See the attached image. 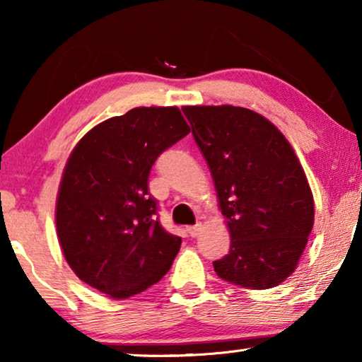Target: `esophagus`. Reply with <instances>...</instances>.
<instances>
[{
	"instance_id": "34e87169",
	"label": "esophagus",
	"mask_w": 362,
	"mask_h": 362,
	"mask_svg": "<svg viewBox=\"0 0 362 362\" xmlns=\"http://www.w3.org/2000/svg\"><path fill=\"white\" fill-rule=\"evenodd\" d=\"M201 229H202V226H201V224L191 226V227H187V234H189L191 237H197V235H199Z\"/></svg>"
}]
</instances>
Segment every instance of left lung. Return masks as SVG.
<instances>
[{
	"mask_svg": "<svg viewBox=\"0 0 362 362\" xmlns=\"http://www.w3.org/2000/svg\"><path fill=\"white\" fill-rule=\"evenodd\" d=\"M206 158L230 232L214 262L222 280L252 290L293 274L315 219L313 194L293 148L265 117L234 105L182 107Z\"/></svg>",
	"mask_w": 362,
	"mask_h": 362,
	"instance_id": "obj_1",
	"label": "left lung"
}]
</instances>
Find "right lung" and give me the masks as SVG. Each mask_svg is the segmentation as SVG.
<instances>
[{
    "mask_svg": "<svg viewBox=\"0 0 362 362\" xmlns=\"http://www.w3.org/2000/svg\"><path fill=\"white\" fill-rule=\"evenodd\" d=\"M176 107H138L93 127L64 168L59 244L87 285L112 298L141 293L171 269L181 237L163 229L148 191L151 166L189 133Z\"/></svg>",
    "mask_w": 362,
    "mask_h": 362,
    "instance_id": "right-lung-1",
    "label": "right lung"
}]
</instances>
